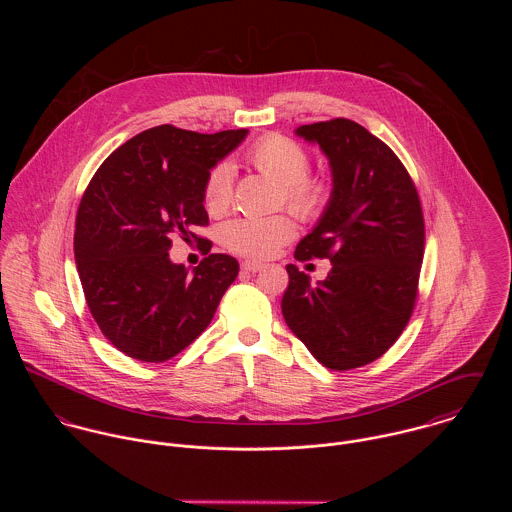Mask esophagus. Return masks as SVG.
I'll use <instances>...</instances> for the list:
<instances>
[{"instance_id": "1", "label": "esophagus", "mask_w": 512, "mask_h": 512, "mask_svg": "<svg viewBox=\"0 0 512 512\" xmlns=\"http://www.w3.org/2000/svg\"><path fill=\"white\" fill-rule=\"evenodd\" d=\"M264 268V264L262 262H242V272H248V274H256V272H260Z\"/></svg>"}]
</instances>
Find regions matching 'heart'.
<instances>
[{
	"label": "heart",
	"instance_id": "1",
	"mask_svg": "<svg viewBox=\"0 0 512 512\" xmlns=\"http://www.w3.org/2000/svg\"><path fill=\"white\" fill-rule=\"evenodd\" d=\"M250 163L282 185V197L293 213L315 217L327 203L329 185L319 177H309V153L286 136L272 134L256 142L248 151ZM232 165L219 163L211 169L205 183V203L220 213L232 199ZM295 224L286 215L240 217L222 226V242L232 252L250 258H268L282 244L292 240Z\"/></svg>",
	"mask_w": 512,
	"mask_h": 512
}]
</instances>
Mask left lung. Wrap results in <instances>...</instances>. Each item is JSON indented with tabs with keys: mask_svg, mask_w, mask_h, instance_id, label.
Segmentation results:
<instances>
[{
	"mask_svg": "<svg viewBox=\"0 0 512 512\" xmlns=\"http://www.w3.org/2000/svg\"><path fill=\"white\" fill-rule=\"evenodd\" d=\"M295 136L329 159L331 197L297 260L329 258L323 282L288 264L282 313L293 335L331 370L382 357L410 321L424 258L416 187L394 151L361 124L337 118L299 126Z\"/></svg>",
	"mask_w": 512,
	"mask_h": 512,
	"instance_id": "1",
	"label": "left lung"
}]
</instances>
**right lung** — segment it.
I'll list each match as a JSON object with an SVG mask.
<instances>
[{
    "instance_id": "obj_1",
    "label": "right lung",
    "mask_w": 512,
    "mask_h": 512,
    "mask_svg": "<svg viewBox=\"0 0 512 512\" xmlns=\"http://www.w3.org/2000/svg\"><path fill=\"white\" fill-rule=\"evenodd\" d=\"M246 136L163 124L110 153L86 187L74 260L94 321L124 355L163 363L181 353L209 327L236 280L238 262L228 254L207 256L189 274L171 262L169 248L175 234L187 240L193 226L209 224L207 177Z\"/></svg>"
}]
</instances>
